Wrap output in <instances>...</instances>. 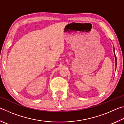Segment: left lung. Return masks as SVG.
Segmentation results:
<instances>
[{"label":"left lung","mask_w":124,"mask_h":124,"mask_svg":"<svg viewBox=\"0 0 124 124\" xmlns=\"http://www.w3.org/2000/svg\"><path fill=\"white\" fill-rule=\"evenodd\" d=\"M114 56H115V66H116V56H115V54L114 48Z\"/></svg>","instance_id":"left-lung-1"}]
</instances>
